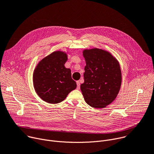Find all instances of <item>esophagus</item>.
<instances>
[{
    "label": "esophagus",
    "instance_id": "1",
    "mask_svg": "<svg viewBox=\"0 0 154 154\" xmlns=\"http://www.w3.org/2000/svg\"><path fill=\"white\" fill-rule=\"evenodd\" d=\"M77 88L79 90L80 89V81H77Z\"/></svg>",
    "mask_w": 154,
    "mask_h": 154
}]
</instances>
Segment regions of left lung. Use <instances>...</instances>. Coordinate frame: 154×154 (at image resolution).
Instances as JSON below:
<instances>
[{
    "label": "left lung",
    "instance_id": "1",
    "mask_svg": "<svg viewBox=\"0 0 154 154\" xmlns=\"http://www.w3.org/2000/svg\"><path fill=\"white\" fill-rule=\"evenodd\" d=\"M86 61L84 82L80 85L86 103L92 107L110 104L119 92L122 73L118 61L109 52L99 48L83 51Z\"/></svg>",
    "mask_w": 154,
    "mask_h": 154
}]
</instances>
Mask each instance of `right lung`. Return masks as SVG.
Wrapping results in <instances>:
<instances>
[{
  "label": "right lung",
  "instance_id": "obj_1",
  "mask_svg": "<svg viewBox=\"0 0 154 154\" xmlns=\"http://www.w3.org/2000/svg\"><path fill=\"white\" fill-rule=\"evenodd\" d=\"M67 54L63 51H54L42 60L37 65L33 74L34 87L37 94L44 101L57 104L77 87L72 79L71 71L66 68Z\"/></svg>",
  "mask_w": 154,
  "mask_h": 154
}]
</instances>
